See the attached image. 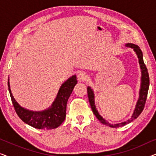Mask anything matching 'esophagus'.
<instances>
[{
    "instance_id": "34e87169",
    "label": "esophagus",
    "mask_w": 156,
    "mask_h": 156,
    "mask_svg": "<svg viewBox=\"0 0 156 156\" xmlns=\"http://www.w3.org/2000/svg\"><path fill=\"white\" fill-rule=\"evenodd\" d=\"M87 74L84 72H81L77 74V79L79 81H82V82H84V81L87 80Z\"/></svg>"
}]
</instances>
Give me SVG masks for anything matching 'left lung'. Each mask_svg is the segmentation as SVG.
<instances>
[{
  "label": "left lung",
  "instance_id": "1",
  "mask_svg": "<svg viewBox=\"0 0 156 156\" xmlns=\"http://www.w3.org/2000/svg\"><path fill=\"white\" fill-rule=\"evenodd\" d=\"M126 46L127 48H133L134 51L137 54V56L138 57V59H139V64L140 69H141V73H142V77H141V87H140V93H139V99H138V101L136 104V106L135 110H134V112L133 114V116H132L131 119L128 120L127 121H125V122H122L120 123H117V124L112 125L107 122L105 119L102 118L101 115L99 114L98 111L96 108L95 103H94V92L90 87H87V94H88V98L89 103H90L91 109H92V112L97 118L99 119L100 122H101L103 124L108 126L113 127V128H116V127H121L123 126L128 124V123H131V121H133L134 119H136L137 117L139 116V115L141 114V112L144 110L145 104H146L147 96H148V88H149V75L148 69H147V67L146 65L144 64V59H143V53L142 51L140 50L139 47L138 45H136V44H132V43H127L126 44Z\"/></svg>",
  "mask_w": 156,
  "mask_h": 156
}]
</instances>
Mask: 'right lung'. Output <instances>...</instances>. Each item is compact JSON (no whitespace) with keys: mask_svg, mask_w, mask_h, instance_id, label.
Wrapping results in <instances>:
<instances>
[{"mask_svg":"<svg viewBox=\"0 0 156 156\" xmlns=\"http://www.w3.org/2000/svg\"><path fill=\"white\" fill-rule=\"evenodd\" d=\"M76 83L77 80L75 75L66 81L59 89L52 106L42 112H32L21 107L12 97L9 82H8V86L14 108L21 120L35 129L48 130L57 128L65 121L68 99Z\"/></svg>","mask_w":156,"mask_h":156,"instance_id":"add662e5","label":"right lung"}]
</instances>
